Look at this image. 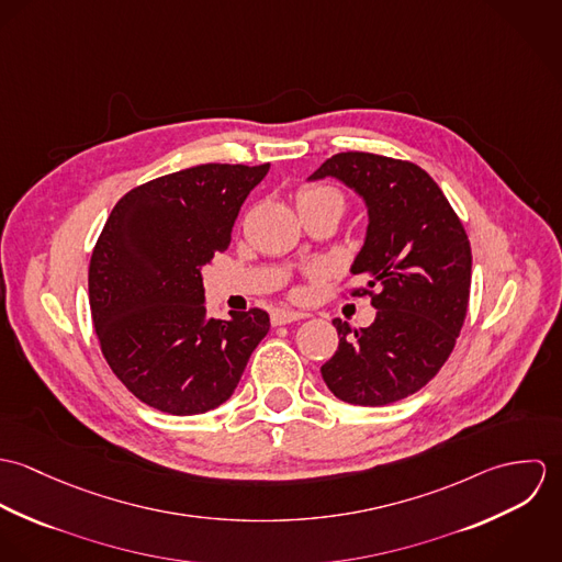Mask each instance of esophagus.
Returning <instances> with one entry per match:
<instances>
[{
  "mask_svg": "<svg viewBox=\"0 0 562 562\" xmlns=\"http://www.w3.org/2000/svg\"><path fill=\"white\" fill-rule=\"evenodd\" d=\"M305 314L301 312H292V310H277L272 312V324L281 326V324H290V322L303 321Z\"/></svg>",
  "mask_w": 562,
  "mask_h": 562,
  "instance_id": "esophagus-1",
  "label": "esophagus"
}]
</instances>
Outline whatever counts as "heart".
Listing matches in <instances>:
<instances>
[{
    "instance_id": "obj_1",
    "label": "heart",
    "mask_w": 562,
    "mask_h": 562,
    "mask_svg": "<svg viewBox=\"0 0 562 562\" xmlns=\"http://www.w3.org/2000/svg\"><path fill=\"white\" fill-rule=\"evenodd\" d=\"M337 201L341 203L339 192H335L333 188H324V186H314V188H305L299 192V203H310V201Z\"/></svg>"
}]
</instances>
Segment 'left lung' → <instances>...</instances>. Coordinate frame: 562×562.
Listing matches in <instances>:
<instances>
[{
  "label": "left lung",
  "mask_w": 562,
  "mask_h": 562,
  "mask_svg": "<svg viewBox=\"0 0 562 562\" xmlns=\"http://www.w3.org/2000/svg\"><path fill=\"white\" fill-rule=\"evenodd\" d=\"M333 177L368 210L350 272L368 279L376 318L366 328L333 321L335 355L321 368L339 401L383 406L422 390L448 361L468 314L472 248L432 177L417 164L348 151L310 177Z\"/></svg>",
  "instance_id": "1"
}]
</instances>
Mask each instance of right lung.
<instances>
[{"label": "right lung", "instance_id": "add662e5", "mask_svg": "<svg viewBox=\"0 0 562 562\" xmlns=\"http://www.w3.org/2000/svg\"><path fill=\"white\" fill-rule=\"evenodd\" d=\"M270 164H201L130 190L94 244L88 299L101 352L138 401L207 413L229 401L270 318L205 310L201 268L232 241L248 192Z\"/></svg>", "mask_w": 562, "mask_h": 562}]
</instances>
